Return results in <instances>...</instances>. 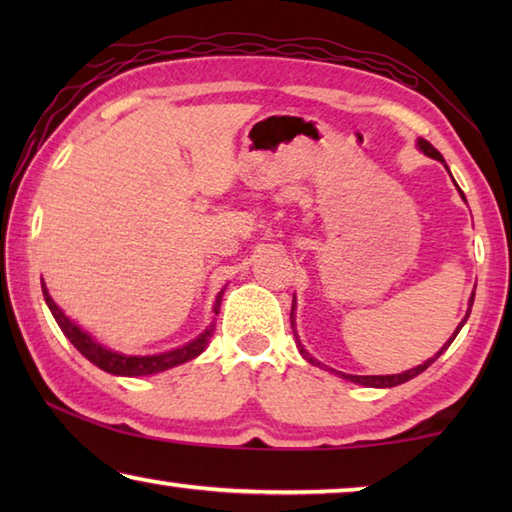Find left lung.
<instances>
[{"label": "left lung", "mask_w": 512, "mask_h": 512, "mask_svg": "<svg viewBox=\"0 0 512 512\" xmlns=\"http://www.w3.org/2000/svg\"><path fill=\"white\" fill-rule=\"evenodd\" d=\"M418 146H420V151L424 153V155H429V158H433V160H440L445 164V160H443V155H440L436 149H433V146L427 142V140H418ZM445 169H447V164H445ZM449 171V169H447ZM458 192H461V187H458ZM461 196H463V192H461ZM463 201H465V196H463ZM472 305H474V293H472V298H470V307H467V314H465V318L461 320V323H458V327H456V332H454V336L452 339H449L443 348H440V352L436 354V357L433 359H427L424 363H420L418 368H411V370H406V372H400V375H345V372H339V375L343 377V379H348V381H354V384H361V386H372V388H391V386H397V384H404V381H409V379H413V377H418L420 372H424L427 370L433 361H436L440 354H443L449 345H452V341L456 339V334L461 332V327L465 325V320L470 318V311H472ZM296 307V305H293ZM291 327H293V309H291ZM293 334H296V329H293ZM296 341H298V348H300V354L302 357H305L309 363H314V366H320V363L314 359V357H309V352L302 348V343H300V339H298V334H296ZM336 372V370H334Z\"/></svg>", "instance_id": "8db88e82"}]
</instances>
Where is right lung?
<instances>
[{
  "label": "right lung",
  "mask_w": 512,
  "mask_h": 512,
  "mask_svg": "<svg viewBox=\"0 0 512 512\" xmlns=\"http://www.w3.org/2000/svg\"><path fill=\"white\" fill-rule=\"evenodd\" d=\"M42 296H45L47 307L51 309V314H54L58 327L63 329V334L67 336L69 341H72L74 348L79 350L85 359L92 361L94 366H99L101 370L110 372V375H119V377L155 375V372L169 370L173 366H180V363L196 359L198 354H201L207 348V343H210L212 334H214V325H216L212 320L210 327H207L203 334H198L194 341H189L187 345H183V348H176V350H169V352H162V354H151V357H131V354H119V352H112L108 348H103V345L99 341H94L88 332H83L79 325H74L72 320H69L63 314V309H60L56 302L51 300L45 282H42ZM221 296H223V291L219 293V296H216L214 314H219Z\"/></svg>",
  "instance_id": "1"
}]
</instances>
